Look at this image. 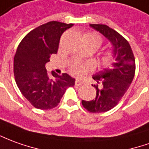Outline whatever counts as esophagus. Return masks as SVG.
<instances>
[{
    "label": "esophagus",
    "instance_id": "1",
    "mask_svg": "<svg viewBox=\"0 0 149 149\" xmlns=\"http://www.w3.org/2000/svg\"><path fill=\"white\" fill-rule=\"evenodd\" d=\"M82 84V81L80 79H77L76 80H75V85L77 86H79V85Z\"/></svg>",
    "mask_w": 149,
    "mask_h": 149
}]
</instances>
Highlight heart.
<instances>
[{
    "instance_id": "heart-1",
    "label": "heart",
    "mask_w": 149,
    "mask_h": 149,
    "mask_svg": "<svg viewBox=\"0 0 149 149\" xmlns=\"http://www.w3.org/2000/svg\"><path fill=\"white\" fill-rule=\"evenodd\" d=\"M83 41L84 40H88L93 43L94 45L97 47V49L102 45L103 40L100 35H98L96 32H88L84 34L82 37ZM115 61V57L113 53L111 52H108L104 54V56L102 57V62L105 66H111L112 65ZM90 70V65L88 64H84V63H75L71 65L70 67V73L74 75L80 76L84 74Z\"/></svg>"
}]
</instances>
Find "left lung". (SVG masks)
<instances>
[{"label": "left lung", "mask_w": 149, "mask_h": 149, "mask_svg": "<svg viewBox=\"0 0 149 149\" xmlns=\"http://www.w3.org/2000/svg\"><path fill=\"white\" fill-rule=\"evenodd\" d=\"M101 33L113 45L115 61L113 67L104 69L93 75L97 84L94 100H82L83 106L90 113H104L115 107L127 91L134 79L135 60L131 46L118 32L103 24H90Z\"/></svg>", "instance_id": "left-lung-1"}]
</instances>
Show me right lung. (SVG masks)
<instances>
[{
  "mask_svg": "<svg viewBox=\"0 0 149 149\" xmlns=\"http://www.w3.org/2000/svg\"><path fill=\"white\" fill-rule=\"evenodd\" d=\"M74 24L49 22L32 30L22 40L14 58L15 81L22 94L34 107L51 109L59 104L75 79L67 74L47 72L45 64L57 53L60 38Z\"/></svg>",
  "mask_w": 149,
  "mask_h": 149,
  "instance_id": "obj_1",
  "label": "right lung"
}]
</instances>
